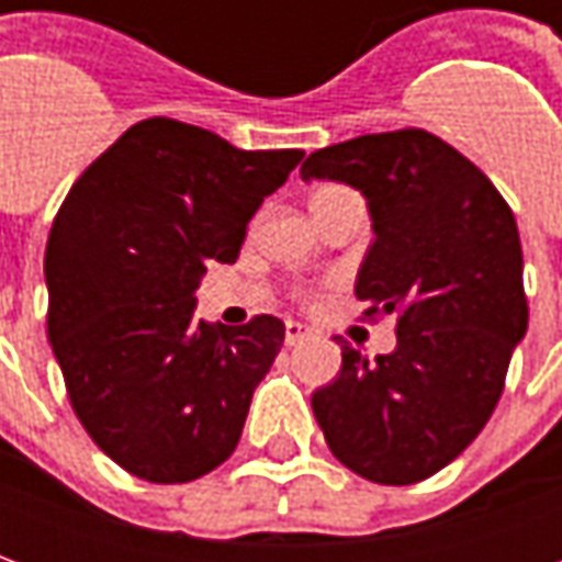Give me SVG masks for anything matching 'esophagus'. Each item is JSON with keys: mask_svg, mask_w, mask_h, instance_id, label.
Here are the masks:
<instances>
[{"mask_svg": "<svg viewBox=\"0 0 562 562\" xmlns=\"http://www.w3.org/2000/svg\"><path fill=\"white\" fill-rule=\"evenodd\" d=\"M306 337H313V328H306L301 322H285V342H289V346H297V342H304Z\"/></svg>", "mask_w": 562, "mask_h": 562, "instance_id": "34e87169", "label": "esophagus"}]
</instances>
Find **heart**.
Listing matches in <instances>:
<instances>
[{"instance_id":"b5f03b06","label":"heart","mask_w":562,"mask_h":562,"mask_svg":"<svg viewBox=\"0 0 562 562\" xmlns=\"http://www.w3.org/2000/svg\"><path fill=\"white\" fill-rule=\"evenodd\" d=\"M328 189H334V186H328ZM318 192H325V189H318ZM318 192H316V195H318Z\"/></svg>"}]
</instances>
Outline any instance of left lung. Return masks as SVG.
<instances>
[{
  "instance_id": "8db88e82",
  "label": "left lung",
  "mask_w": 562,
  "mask_h": 562,
  "mask_svg": "<svg viewBox=\"0 0 562 562\" xmlns=\"http://www.w3.org/2000/svg\"><path fill=\"white\" fill-rule=\"evenodd\" d=\"M304 180L367 198L373 244L355 294L364 316L397 313V349L342 346L313 394L325 442L376 484H415L482 434L527 334L524 256L512 210L467 156L424 128L361 135L310 153Z\"/></svg>"
}]
</instances>
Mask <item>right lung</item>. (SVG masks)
Instances as JSON below:
<instances>
[{
	"label": "right lung",
	"instance_id": "1",
	"mask_svg": "<svg viewBox=\"0 0 562 562\" xmlns=\"http://www.w3.org/2000/svg\"><path fill=\"white\" fill-rule=\"evenodd\" d=\"M301 159L304 149H237L149 116L80 173L56 213L47 340L92 442L144 482H192L237 448L285 325L198 322L195 289L207 261L240 256L249 220Z\"/></svg>",
	"mask_w": 562,
	"mask_h": 562
}]
</instances>
